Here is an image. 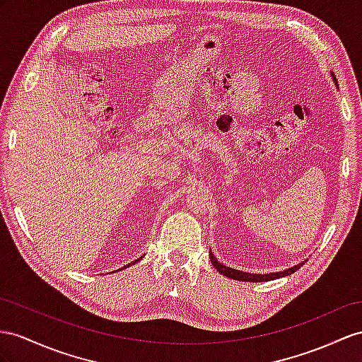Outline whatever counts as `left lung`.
Returning <instances> with one entry per match:
<instances>
[{
	"label": "left lung",
	"instance_id": "left-lung-1",
	"mask_svg": "<svg viewBox=\"0 0 362 362\" xmlns=\"http://www.w3.org/2000/svg\"><path fill=\"white\" fill-rule=\"evenodd\" d=\"M209 258L212 264H214L216 269L223 274L225 276L228 278H233V280H238V281H254V283H260V281H271V280H275V278H280V276H284V275H291L293 274L296 269H300V267L304 264H296L293 267H291V269H287L284 272H275V274H246V272H242V271H237V269H230V267H226L225 264H221L217 262V258L212 255V252H209Z\"/></svg>",
	"mask_w": 362,
	"mask_h": 362
}]
</instances>
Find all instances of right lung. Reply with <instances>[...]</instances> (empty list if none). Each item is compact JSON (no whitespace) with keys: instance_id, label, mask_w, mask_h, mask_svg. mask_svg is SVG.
<instances>
[{"instance_id":"1","label":"right lung","mask_w":362,"mask_h":362,"mask_svg":"<svg viewBox=\"0 0 362 362\" xmlns=\"http://www.w3.org/2000/svg\"><path fill=\"white\" fill-rule=\"evenodd\" d=\"M137 262H139V260H136V262H133V263H132V264H134V263H137ZM127 266H129V264H127ZM124 267H125V266H124ZM124 267H122V269H124Z\"/></svg>"}]
</instances>
